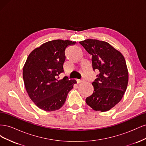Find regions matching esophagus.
Listing matches in <instances>:
<instances>
[{"label":"esophagus","mask_w":146,"mask_h":146,"mask_svg":"<svg viewBox=\"0 0 146 146\" xmlns=\"http://www.w3.org/2000/svg\"><path fill=\"white\" fill-rule=\"evenodd\" d=\"M77 81V83L78 84V83H82V80H78V79H77V80H76Z\"/></svg>","instance_id":"1"}]
</instances>
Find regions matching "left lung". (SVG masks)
Listing matches in <instances>:
<instances>
[{
	"label": "left lung",
	"mask_w": 146,
	"mask_h": 146,
	"mask_svg": "<svg viewBox=\"0 0 146 146\" xmlns=\"http://www.w3.org/2000/svg\"><path fill=\"white\" fill-rule=\"evenodd\" d=\"M79 43L92 56V68L99 74L94 82V92L86 103L95 111H107L122 99L129 82V71L121 53L107 42L88 39Z\"/></svg>",
	"instance_id": "left-lung-1"
}]
</instances>
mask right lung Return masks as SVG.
Returning a JSON list of instances; mask_svg holds the SVG:
<instances>
[{
    "mask_svg": "<svg viewBox=\"0 0 146 146\" xmlns=\"http://www.w3.org/2000/svg\"><path fill=\"white\" fill-rule=\"evenodd\" d=\"M76 41L56 39L42 44L28 56L23 68L24 85L30 99L46 111L63 107L69 92L77 82L64 77L58 80L64 71L65 48Z\"/></svg>",
    "mask_w": 146,
    "mask_h": 146,
    "instance_id": "1",
    "label": "right lung"
}]
</instances>
